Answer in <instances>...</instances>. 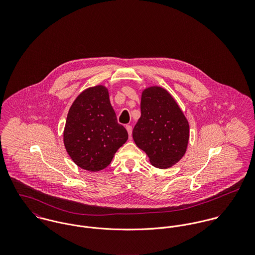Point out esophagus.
Returning <instances> with one entry per match:
<instances>
[{
    "instance_id": "esophagus-1",
    "label": "esophagus",
    "mask_w": 255,
    "mask_h": 255,
    "mask_svg": "<svg viewBox=\"0 0 255 255\" xmlns=\"http://www.w3.org/2000/svg\"><path fill=\"white\" fill-rule=\"evenodd\" d=\"M126 128H127L128 132V135H129V137H130V136H131V133H132V127L129 126V125H128V126H126Z\"/></svg>"
}]
</instances>
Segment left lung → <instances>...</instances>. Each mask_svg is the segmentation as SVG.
Returning a JSON list of instances; mask_svg holds the SVG:
<instances>
[{
    "mask_svg": "<svg viewBox=\"0 0 255 255\" xmlns=\"http://www.w3.org/2000/svg\"><path fill=\"white\" fill-rule=\"evenodd\" d=\"M141 117L132 137L150 163L160 169L172 167L185 153L189 127L180 107L168 91L150 87L142 92Z\"/></svg>",
    "mask_w": 255,
    "mask_h": 255,
    "instance_id": "1",
    "label": "left lung"
}]
</instances>
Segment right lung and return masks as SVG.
I'll use <instances>...</instances> for the list:
<instances>
[{"mask_svg":"<svg viewBox=\"0 0 255 255\" xmlns=\"http://www.w3.org/2000/svg\"><path fill=\"white\" fill-rule=\"evenodd\" d=\"M128 138L111 106L106 87L84 90L69 111L64 143L80 168L97 172L108 167L117 150Z\"/></svg>","mask_w":255,"mask_h":255,"instance_id":"1","label":"right lung"}]
</instances>
